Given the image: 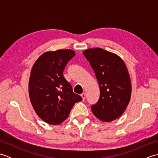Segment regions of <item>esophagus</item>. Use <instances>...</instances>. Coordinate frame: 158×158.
Instances as JSON below:
<instances>
[{"label":"esophagus","instance_id":"obj_1","mask_svg":"<svg viewBox=\"0 0 158 158\" xmlns=\"http://www.w3.org/2000/svg\"><path fill=\"white\" fill-rule=\"evenodd\" d=\"M81 96L82 97L83 100H85V93H82L81 94Z\"/></svg>","mask_w":158,"mask_h":158}]
</instances>
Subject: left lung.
Segmentation results:
<instances>
[{
  "instance_id": "1",
  "label": "left lung",
  "mask_w": 158,
  "mask_h": 158,
  "mask_svg": "<svg viewBox=\"0 0 158 158\" xmlns=\"http://www.w3.org/2000/svg\"><path fill=\"white\" fill-rule=\"evenodd\" d=\"M83 55L100 86V98L92 110L97 118L109 122L122 115L130 102L132 86L125 63L118 56L101 48L89 49Z\"/></svg>"
}]
</instances>
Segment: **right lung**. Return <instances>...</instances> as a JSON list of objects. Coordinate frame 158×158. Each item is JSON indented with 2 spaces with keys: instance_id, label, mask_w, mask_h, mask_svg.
Here are the masks:
<instances>
[{
  "instance_id": "1",
  "label": "right lung",
  "mask_w": 158,
  "mask_h": 158,
  "mask_svg": "<svg viewBox=\"0 0 158 158\" xmlns=\"http://www.w3.org/2000/svg\"><path fill=\"white\" fill-rule=\"evenodd\" d=\"M75 56L71 49L48 52L32 66L28 85L30 99L37 115L52 125L64 122L73 105L82 100L63 75L66 64Z\"/></svg>"
}]
</instances>
